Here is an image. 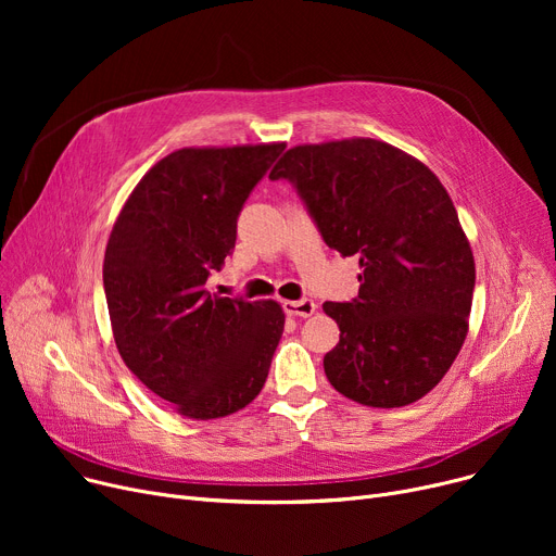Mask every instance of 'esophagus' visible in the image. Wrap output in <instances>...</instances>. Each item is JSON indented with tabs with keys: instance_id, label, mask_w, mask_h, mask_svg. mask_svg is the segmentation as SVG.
Listing matches in <instances>:
<instances>
[{
	"instance_id": "obj_1",
	"label": "esophagus",
	"mask_w": 556,
	"mask_h": 556,
	"mask_svg": "<svg viewBox=\"0 0 556 556\" xmlns=\"http://www.w3.org/2000/svg\"><path fill=\"white\" fill-rule=\"evenodd\" d=\"M283 311L288 315L295 317H308L315 313V302L313 300H300V302H283Z\"/></svg>"
}]
</instances>
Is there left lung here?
<instances>
[{"mask_svg":"<svg viewBox=\"0 0 556 556\" xmlns=\"http://www.w3.org/2000/svg\"><path fill=\"white\" fill-rule=\"evenodd\" d=\"M329 248L356 256L358 298L325 302L340 342L329 383L371 407H401L442 381L469 331L476 263L437 175L394 146L342 139L295 146L273 168Z\"/></svg>","mask_w":556,"mask_h":556,"instance_id":"8db88e82","label":"left lung"}]
</instances>
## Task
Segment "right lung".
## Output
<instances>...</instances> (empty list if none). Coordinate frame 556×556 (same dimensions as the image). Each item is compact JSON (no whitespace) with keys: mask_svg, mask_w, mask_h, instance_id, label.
I'll list each match as a JSON object with an SVG mask.
<instances>
[{"mask_svg":"<svg viewBox=\"0 0 556 556\" xmlns=\"http://www.w3.org/2000/svg\"><path fill=\"white\" fill-rule=\"evenodd\" d=\"M283 149L175 151L143 175L112 227L103 288L116 349L189 419L241 410L268 378L281 306L212 295L207 279L233 252L243 204Z\"/></svg>","mask_w":556,"mask_h":556,"instance_id":"right-lung-1","label":"right lung"}]
</instances>
